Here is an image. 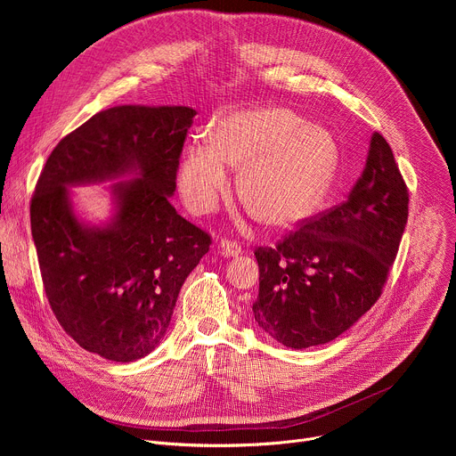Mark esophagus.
I'll use <instances>...</instances> for the list:
<instances>
[{
  "instance_id": "34e87169",
  "label": "esophagus",
  "mask_w": 456,
  "mask_h": 456,
  "mask_svg": "<svg viewBox=\"0 0 456 456\" xmlns=\"http://www.w3.org/2000/svg\"><path fill=\"white\" fill-rule=\"evenodd\" d=\"M220 254L227 256V257H232V256H238L241 254V245L236 241V240H227L224 238L220 241Z\"/></svg>"
}]
</instances>
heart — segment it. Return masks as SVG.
Masks as SVG:
<instances>
[{"label":"heart","mask_w":456,"mask_h":456,"mask_svg":"<svg viewBox=\"0 0 456 456\" xmlns=\"http://www.w3.org/2000/svg\"><path fill=\"white\" fill-rule=\"evenodd\" d=\"M339 162L334 135L289 108L234 111L191 144L178 169L189 211L213 213L231 187L230 167H243L241 199L276 227L312 216L327 199Z\"/></svg>","instance_id":"heart-1"}]
</instances>
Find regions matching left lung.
I'll list each match as a JSON object with an SVG mask.
<instances>
[{
    "instance_id": "left-lung-1",
    "label": "left lung",
    "mask_w": 456,
    "mask_h": 456,
    "mask_svg": "<svg viewBox=\"0 0 456 456\" xmlns=\"http://www.w3.org/2000/svg\"><path fill=\"white\" fill-rule=\"evenodd\" d=\"M408 185L394 151L373 134L348 199L301 222L276 247H257L254 321L289 348L324 345L380 297L408 222Z\"/></svg>"
}]
</instances>
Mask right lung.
I'll use <instances>...</instances> for the list:
<instances>
[{
	"label": "right lung",
	"mask_w": 456,
	"mask_h": 456,
	"mask_svg": "<svg viewBox=\"0 0 456 456\" xmlns=\"http://www.w3.org/2000/svg\"><path fill=\"white\" fill-rule=\"evenodd\" d=\"M194 115L185 106L104 110L59 141L37 178L30 225L46 299L62 330L108 361L159 346L185 278L209 250L211 236L169 202ZM126 170L140 178L116 184L114 222L79 224L66 185Z\"/></svg>",
	"instance_id": "add662e5"
}]
</instances>
